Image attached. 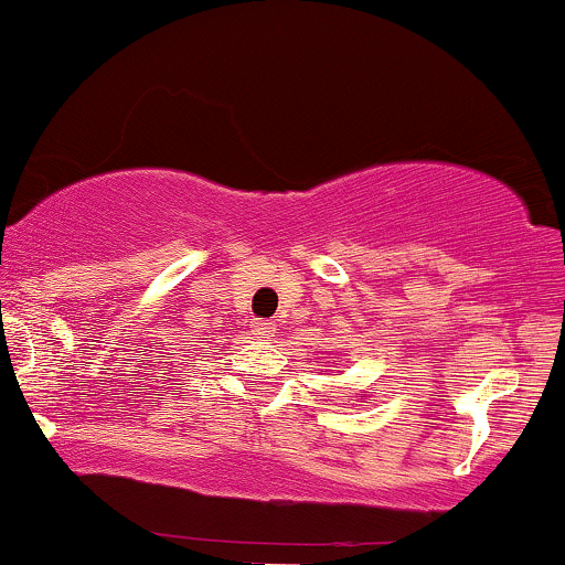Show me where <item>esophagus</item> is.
<instances>
[{
  "label": "esophagus",
  "mask_w": 565,
  "mask_h": 565,
  "mask_svg": "<svg viewBox=\"0 0 565 565\" xmlns=\"http://www.w3.org/2000/svg\"><path fill=\"white\" fill-rule=\"evenodd\" d=\"M250 328H253V333L258 335V339H266V335L271 333V320H256Z\"/></svg>",
  "instance_id": "obj_1"
}]
</instances>
